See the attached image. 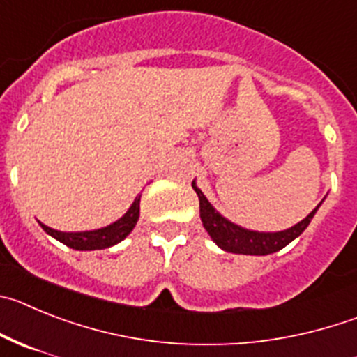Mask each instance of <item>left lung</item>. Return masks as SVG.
Returning a JSON list of instances; mask_svg holds the SVG:
<instances>
[{"label": "left lung", "instance_id": "left-lung-1", "mask_svg": "<svg viewBox=\"0 0 357 357\" xmlns=\"http://www.w3.org/2000/svg\"><path fill=\"white\" fill-rule=\"evenodd\" d=\"M192 189H195L196 195H198V200H200V218L205 230L208 231L212 241H214L221 250L228 251V253L269 255L274 253V251H280L281 248H285L287 244L292 243L294 238L299 237V235L306 230V227L310 225L312 218L315 215L317 208L320 207L319 204L315 211L310 212L301 223L289 228V230L274 231V234H264V231L246 230V228L237 227V225H234L231 221L225 219L223 215L219 214V212L208 204V200L204 196V192L196 188L195 181H192Z\"/></svg>", "mask_w": 357, "mask_h": 357}]
</instances>
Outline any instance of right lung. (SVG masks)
Segmentation results:
<instances>
[{
  "instance_id": "add662e5",
  "label": "right lung",
  "mask_w": 357,
  "mask_h": 357,
  "mask_svg": "<svg viewBox=\"0 0 357 357\" xmlns=\"http://www.w3.org/2000/svg\"><path fill=\"white\" fill-rule=\"evenodd\" d=\"M139 198H142V196H136V200H134V204L130 205V208L126 212L123 218H120L119 221H114V223L109 225V227L100 228V230L76 231V234H72L70 231V234H68V231L52 230V228L45 227V225L42 223L40 227L44 228L45 234H49L51 237L56 238V241L63 243L65 246L72 248V250H77V251L104 250V248L114 246L116 243L123 241V238L130 234L134 225L138 223Z\"/></svg>"
}]
</instances>
